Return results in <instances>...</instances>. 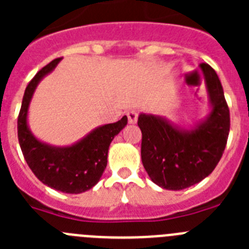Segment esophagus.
Masks as SVG:
<instances>
[{"mask_svg":"<svg viewBox=\"0 0 249 249\" xmlns=\"http://www.w3.org/2000/svg\"><path fill=\"white\" fill-rule=\"evenodd\" d=\"M127 117H128V122L133 124V123L137 122L138 113L136 111H128L127 112Z\"/></svg>","mask_w":249,"mask_h":249,"instance_id":"obj_1","label":"esophagus"}]
</instances>
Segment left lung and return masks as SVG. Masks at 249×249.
Here are the masks:
<instances>
[{
	"label": "left lung",
	"mask_w": 249,
	"mask_h": 249,
	"mask_svg": "<svg viewBox=\"0 0 249 249\" xmlns=\"http://www.w3.org/2000/svg\"><path fill=\"white\" fill-rule=\"evenodd\" d=\"M199 70L204 76L210 113L191 128L157 114L141 113V157L153 183L164 190L179 191L198 183L218 164L230 133V109L215 71L207 63Z\"/></svg>",
	"instance_id": "1"
}]
</instances>
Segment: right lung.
Masks as SVG:
<instances>
[{"mask_svg":"<svg viewBox=\"0 0 249 249\" xmlns=\"http://www.w3.org/2000/svg\"><path fill=\"white\" fill-rule=\"evenodd\" d=\"M61 59L56 58L45 66L26 87L17 121V132L23 157L39 181L59 192L78 195L98 183L107 166L109 144L126 127L127 116L116 123L92 129L71 146H52L39 141L28 127V108L38 83L53 71Z\"/></svg>","mask_w":249,"mask_h":249,"instance_id":"obj_1","label":"right lung"}]
</instances>
